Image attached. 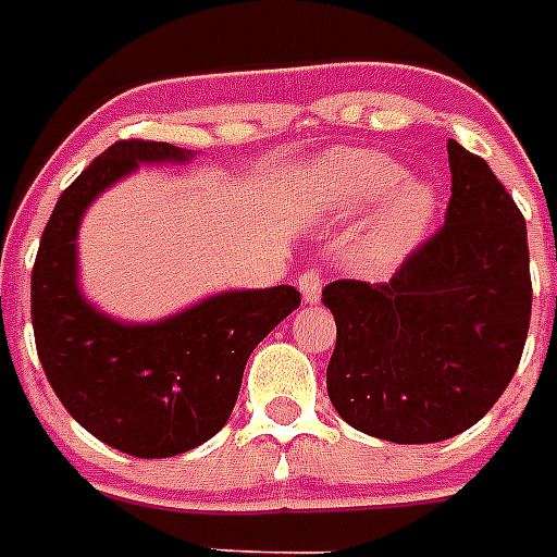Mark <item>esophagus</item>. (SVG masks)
<instances>
[{"mask_svg": "<svg viewBox=\"0 0 557 557\" xmlns=\"http://www.w3.org/2000/svg\"><path fill=\"white\" fill-rule=\"evenodd\" d=\"M295 284H298V289H301L304 295V304H318L321 301V289H323V275L321 270H304L298 278H295Z\"/></svg>", "mask_w": 557, "mask_h": 557, "instance_id": "1", "label": "esophagus"}]
</instances>
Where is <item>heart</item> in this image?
<instances>
[{
    "label": "heart",
    "instance_id": "obj_1",
    "mask_svg": "<svg viewBox=\"0 0 557 557\" xmlns=\"http://www.w3.org/2000/svg\"><path fill=\"white\" fill-rule=\"evenodd\" d=\"M314 189L334 218H366L382 206L368 236V256L379 264L416 248L437 214L435 184L407 178V166L382 150L329 152L314 172Z\"/></svg>",
    "mask_w": 557,
    "mask_h": 557
}]
</instances>
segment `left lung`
Here are the masks:
<instances>
[{
  "instance_id": "1",
  "label": "left lung",
  "mask_w": 557,
  "mask_h": 557,
  "mask_svg": "<svg viewBox=\"0 0 557 557\" xmlns=\"http://www.w3.org/2000/svg\"><path fill=\"white\" fill-rule=\"evenodd\" d=\"M444 228L391 282H332L326 368L334 410L393 444H437L474 426L519 368L533 309L528 225L491 166L449 139Z\"/></svg>"
}]
</instances>
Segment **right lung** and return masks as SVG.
Masks as SVG:
<instances>
[{
	"mask_svg": "<svg viewBox=\"0 0 557 557\" xmlns=\"http://www.w3.org/2000/svg\"><path fill=\"white\" fill-rule=\"evenodd\" d=\"M191 150L127 139L108 147L58 198L33 268V332L49 385L97 441L133 457H172L218 435L248 357L301 293L225 289L156 323H125L86 301L77 228L108 186L139 164H186Z\"/></svg>",
	"mask_w": 557,
	"mask_h": 557,
	"instance_id": "obj_1",
	"label": "right lung"
}]
</instances>
